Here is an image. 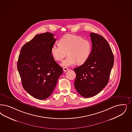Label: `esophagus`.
Masks as SVG:
<instances>
[{"instance_id":"esophagus-1","label":"esophagus","mask_w":132,"mask_h":132,"mask_svg":"<svg viewBox=\"0 0 132 132\" xmlns=\"http://www.w3.org/2000/svg\"><path fill=\"white\" fill-rule=\"evenodd\" d=\"M68 70L69 69L66 68V67H64L63 68V71L64 72H66V71H67V70Z\"/></svg>"}]
</instances>
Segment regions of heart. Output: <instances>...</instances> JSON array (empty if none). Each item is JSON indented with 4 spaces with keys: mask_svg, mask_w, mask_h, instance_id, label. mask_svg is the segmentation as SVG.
I'll use <instances>...</instances> for the list:
<instances>
[{
    "mask_svg": "<svg viewBox=\"0 0 132 132\" xmlns=\"http://www.w3.org/2000/svg\"><path fill=\"white\" fill-rule=\"evenodd\" d=\"M59 44H55L51 49V54L56 61H61L68 53V56L62 62V66L68 67L77 62L84 63L91 54V41L81 36L67 34L59 40Z\"/></svg>",
    "mask_w": 132,
    "mask_h": 132,
    "instance_id": "1",
    "label": "heart"
}]
</instances>
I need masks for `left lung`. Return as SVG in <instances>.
I'll list each match as a JSON object with an SVG mask.
<instances>
[{
  "label": "left lung",
  "instance_id": "left-lung-1",
  "mask_svg": "<svg viewBox=\"0 0 132 132\" xmlns=\"http://www.w3.org/2000/svg\"><path fill=\"white\" fill-rule=\"evenodd\" d=\"M92 49L86 61L74 69L76 77L74 82L77 92L88 98L96 96L109 81L114 65V55L108 42L103 36L92 32Z\"/></svg>",
  "mask_w": 132,
  "mask_h": 132
}]
</instances>
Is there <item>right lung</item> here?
Returning <instances> with one entry per match:
<instances>
[{"label":"right lung","mask_w":132,"mask_h":132,"mask_svg":"<svg viewBox=\"0 0 132 132\" xmlns=\"http://www.w3.org/2000/svg\"><path fill=\"white\" fill-rule=\"evenodd\" d=\"M55 35H37L22 47L17 67L24 90L36 99L49 97L54 91L63 69L51 54Z\"/></svg>","instance_id":"1"}]
</instances>
